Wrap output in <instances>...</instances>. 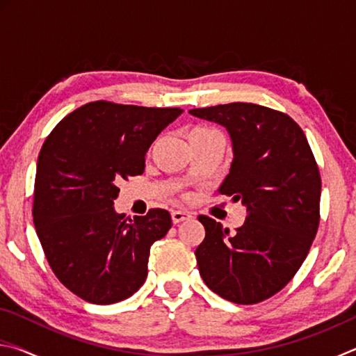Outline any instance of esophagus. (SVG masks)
I'll return each mask as SVG.
<instances>
[{"mask_svg":"<svg viewBox=\"0 0 356 356\" xmlns=\"http://www.w3.org/2000/svg\"><path fill=\"white\" fill-rule=\"evenodd\" d=\"M191 216L193 215L190 212H185V210H172L171 212V218H172L174 225H177V222H180V221L188 220V218H191Z\"/></svg>","mask_w":356,"mask_h":356,"instance_id":"1","label":"esophagus"}]
</instances>
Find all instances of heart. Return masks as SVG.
<instances>
[{
	"label": "heart",
	"instance_id": "1",
	"mask_svg": "<svg viewBox=\"0 0 356 356\" xmlns=\"http://www.w3.org/2000/svg\"><path fill=\"white\" fill-rule=\"evenodd\" d=\"M201 130H209V129H196V130H193V131H201Z\"/></svg>",
	"mask_w": 356,
	"mask_h": 356
}]
</instances>
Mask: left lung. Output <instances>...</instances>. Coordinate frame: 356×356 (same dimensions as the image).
I'll return each mask as SVG.
<instances>
[{
	"label": "left lung",
	"mask_w": 356,
	"mask_h": 356,
	"mask_svg": "<svg viewBox=\"0 0 356 356\" xmlns=\"http://www.w3.org/2000/svg\"><path fill=\"white\" fill-rule=\"evenodd\" d=\"M188 113L227 130L234 159L218 191L248 212L234 234L200 216V273L221 298L259 303L293 278L317 234L322 182L314 155L298 124L267 106L236 102Z\"/></svg>",
	"instance_id": "obj_1"
}]
</instances>
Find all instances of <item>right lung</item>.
I'll use <instances>...</instances> for the list:
<instances>
[{
	"label": "right lung",
	"mask_w": 356,
	"mask_h": 356,
	"mask_svg": "<svg viewBox=\"0 0 356 356\" xmlns=\"http://www.w3.org/2000/svg\"><path fill=\"white\" fill-rule=\"evenodd\" d=\"M180 108L91 102L44 143L34 184V226L58 280L94 305L134 295L147 278L150 246L172 220L168 210L127 218L114 210L118 184L144 171V156Z\"/></svg>",
	"instance_id": "right-lung-1"
}]
</instances>
